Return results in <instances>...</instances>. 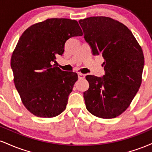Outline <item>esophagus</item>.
<instances>
[{"instance_id": "1", "label": "esophagus", "mask_w": 152, "mask_h": 152, "mask_svg": "<svg viewBox=\"0 0 152 152\" xmlns=\"http://www.w3.org/2000/svg\"><path fill=\"white\" fill-rule=\"evenodd\" d=\"M78 76L79 79H83L85 78V74H81V73H78Z\"/></svg>"}]
</instances>
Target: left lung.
I'll list each match as a JSON object with an SVG mask.
<instances>
[{
  "label": "left lung",
  "mask_w": 152,
  "mask_h": 152,
  "mask_svg": "<svg viewBox=\"0 0 152 152\" xmlns=\"http://www.w3.org/2000/svg\"><path fill=\"white\" fill-rule=\"evenodd\" d=\"M78 22L93 55L104 59L103 77L86 76L89 83L83 92L86 107L97 117L115 118L126 111L141 86L144 65L142 47L118 20L96 16Z\"/></svg>",
  "instance_id": "8db88e82"
}]
</instances>
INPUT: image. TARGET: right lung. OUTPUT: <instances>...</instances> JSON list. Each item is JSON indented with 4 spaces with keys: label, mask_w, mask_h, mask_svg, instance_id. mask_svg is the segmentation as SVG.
I'll return each mask as SVG.
<instances>
[{
    "label": "right lung",
    "mask_w": 152,
    "mask_h": 152,
    "mask_svg": "<svg viewBox=\"0 0 152 152\" xmlns=\"http://www.w3.org/2000/svg\"><path fill=\"white\" fill-rule=\"evenodd\" d=\"M78 22L68 18H48L23 33L11 56L13 80L22 103L35 116L52 118L66 109L78 75L56 66L57 54L73 36H81Z\"/></svg>",
    "instance_id": "add662e5"
}]
</instances>
